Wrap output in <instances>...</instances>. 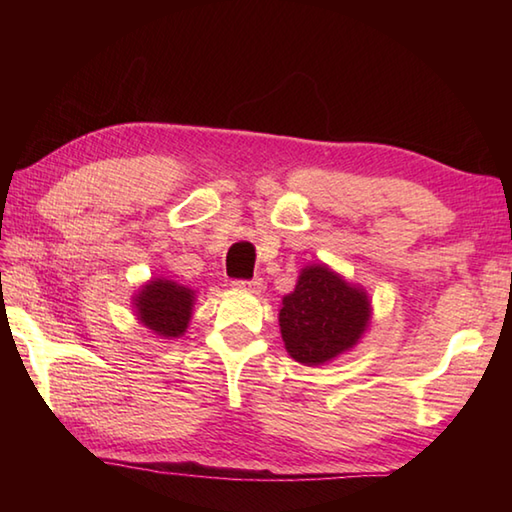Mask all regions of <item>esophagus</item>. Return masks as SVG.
I'll list each match as a JSON object with an SVG mask.
<instances>
[{
    "label": "esophagus",
    "instance_id": "obj_1",
    "mask_svg": "<svg viewBox=\"0 0 512 512\" xmlns=\"http://www.w3.org/2000/svg\"><path fill=\"white\" fill-rule=\"evenodd\" d=\"M235 290H244V292H262L264 281L262 279H250V281H233Z\"/></svg>",
    "mask_w": 512,
    "mask_h": 512
}]
</instances>
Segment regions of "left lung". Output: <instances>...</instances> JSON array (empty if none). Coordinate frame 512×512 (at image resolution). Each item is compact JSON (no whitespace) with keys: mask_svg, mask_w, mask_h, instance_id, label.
<instances>
[{"mask_svg":"<svg viewBox=\"0 0 512 512\" xmlns=\"http://www.w3.org/2000/svg\"><path fill=\"white\" fill-rule=\"evenodd\" d=\"M372 323L367 290L328 264L301 268L295 290L281 299L279 330L297 363L317 367L354 350Z\"/></svg>","mask_w":512,"mask_h":512,"instance_id":"obj_1","label":"left lung"}]
</instances>
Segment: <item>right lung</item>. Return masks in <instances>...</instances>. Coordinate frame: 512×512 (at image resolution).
Listing matches in <instances>:
<instances>
[{"mask_svg":"<svg viewBox=\"0 0 512 512\" xmlns=\"http://www.w3.org/2000/svg\"><path fill=\"white\" fill-rule=\"evenodd\" d=\"M195 290L167 277L145 281L134 292L132 308L138 323L160 339H180L193 317Z\"/></svg>","mask_w":512,"mask_h":512,"instance_id":"right-lung-1","label":"right lung"}]
</instances>
